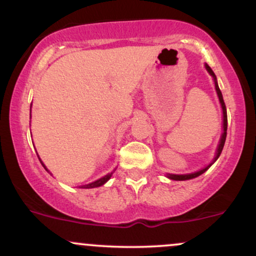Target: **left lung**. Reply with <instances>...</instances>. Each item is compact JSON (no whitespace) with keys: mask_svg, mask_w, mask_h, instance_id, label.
<instances>
[{"mask_svg":"<svg viewBox=\"0 0 256 256\" xmlns=\"http://www.w3.org/2000/svg\"><path fill=\"white\" fill-rule=\"evenodd\" d=\"M206 68H207V71L210 72V74L214 78V84H216V94H218V98H219V101L220 104H222V118H224V124H222V128H224V132H222V138H220V143L218 146V150H216V158H214V161L216 160L220 156V154H222V148H224V144H225V140H226V131H228V114H226V106H225V102H224V98H222V91H220L219 86H218V83H216V74H214V72L212 71V68H210L208 64H206ZM213 161V162H214ZM212 166V164L210 165H208L207 167H204V170H201V171L198 172H195V173H189V174H168V178L170 179H173V180H188V179H192V178H196L198 177V176H201L202 173H204L207 171L210 167Z\"/></svg>","mask_w":256,"mask_h":256,"instance_id":"obj_1","label":"left lung"}]
</instances>
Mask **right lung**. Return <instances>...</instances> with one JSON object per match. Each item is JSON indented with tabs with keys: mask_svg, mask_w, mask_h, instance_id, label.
I'll use <instances>...</instances> for the list:
<instances>
[{
	"mask_svg": "<svg viewBox=\"0 0 256 256\" xmlns=\"http://www.w3.org/2000/svg\"><path fill=\"white\" fill-rule=\"evenodd\" d=\"M40 164H42L43 165V162L42 161H40ZM43 167L44 168H46V166L43 165ZM46 171H48V170H46ZM113 174V172L112 173H110V174H107V176H104V178H101V179H98V180H96V182H92V183H90V184H86V185H83V186H80V188H84V189H90V188H98V186H101V185H104L106 182L108 180V179L110 178V176Z\"/></svg>",
	"mask_w": 256,
	"mask_h": 256,
	"instance_id": "add662e5",
	"label": "right lung"
}]
</instances>
